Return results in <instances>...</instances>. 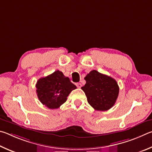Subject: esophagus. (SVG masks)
<instances>
[{"mask_svg":"<svg viewBox=\"0 0 152 152\" xmlns=\"http://www.w3.org/2000/svg\"><path fill=\"white\" fill-rule=\"evenodd\" d=\"M75 85H76V86L78 87V88H81V86H82V85H81V83H75Z\"/></svg>","mask_w":152,"mask_h":152,"instance_id":"esophagus-1","label":"esophagus"}]
</instances>
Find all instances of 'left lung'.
Here are the masks:
<instances>
[{"label": "left lung", "mask_w": 152, "mask_h": 152, "mask_svg": "<svg viewBox=\"0 0 152 152\" xmlns=\"http://www.w3.org/2000/svg\"><path fill=\"white\" fill-rule=\"evenodd\" d=\"M84 79L86 83L81 89L89 105L97 111H107L112 107L119 91L115 79L96 70L90 71Z\"/></svg>", "instance_id": "8db88e82"}]
</instances>
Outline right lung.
Segmentation results:
<instances>
[{"instance_id":"add662e5","label":"right lung","mask_w":152,"mask_h":152,"mask_svg":"<svg viewBox=\"0 0 152 152\" xmlns=\"http://www.w3.org/2000/svg\"><path fill=\"white\" fill-rule=\"evenodd\" d=\"M36 88L37 96L42 104L53 110L63 104L69 94L77 87L69 77L64 76L62 72L57 70L40 78L37 82Z\"/></svg>"}]
</instances>
